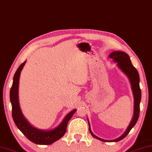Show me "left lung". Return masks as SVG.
Returning a JSON list of instances; mask_svg holds the SVG:
<instances>
[{
    "mask_svg": "<svg viewBox=\"0 0 152 152\" xmlns=\"http://www.w3.org/2000/svg\"><path fill=\"white\" fill-rule=\"evenodd\" d=\"M109 57L113 59V60L115 62H117L118 67L128 76L129 79L130 80L131 90H132L133 97H134V110H133V119L130 124H129L126 131L120 137H119L118 138L112 140H107L102 139L100 137L96 136L92 132V131H91L90 122H89L88 120V122L89 125V131H90L91 135L94 137H95V138L99 140L102 141V142H118V141L124 138L129 134V131L135 126L137 120H138L140 114V104L141 100V90L140 88L139 85L140 76L137 69L133 66L132 63H131L129 55L126 53L120 51V50H117V51L111 53L110 55H109Z\"/></svg>",
    "mask_w": 152,
    "mask_h": 152,
    "instance_id": "8db88e82",
    "label": "left lung"
}]
</instances>
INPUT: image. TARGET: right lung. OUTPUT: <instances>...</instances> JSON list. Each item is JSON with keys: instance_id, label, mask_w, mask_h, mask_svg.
I'll return each instance as SVG.
<instances>
[{"instance_id": "add662e5", "label": "right lung", "mask_w": 152, "mask_h": 152, "mask_svg": "<svg viewBox=\"0 0 152 152\" xmlns=\"http://www.w3.org/2000/svg\"><path fill=\"white\" fill-rule=\"evenodd\" d=\"M26 61L23 62L17 69L13 78V83L10 89V97L12 104V113L14 122L17 128L23 133V135L32 142L37 145H50L63 136L66 130L68 122L72 118L76 110H73L68 113L64 118L61 124L54 129L44 131L32 126L23 116L20 108L19 102V77L22 69Z\"/></svg>"}]
</instances>
